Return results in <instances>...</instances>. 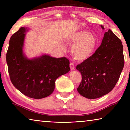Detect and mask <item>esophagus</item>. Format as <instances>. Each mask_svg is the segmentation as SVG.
I'll return each instance as SVG.
<instances>
[{
  "mask_svg": "<svg viewBox=\"0 0 130 130\" xmlns=\"http://www.w3.org/2000/svg\"><path fill=\"white\" fill-rule=\"evenodd\" d=\"M70 68L71 70H74V65L73 62H70Z\"/></svg>",
  "mask_w": 130,
  "mask_h": 130,
  "instance_id": "esophagus-1",
  "label": "esophagus"
}]
</instances>
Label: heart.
<instances>
[{"label": "heart", "mask_w": 130, "mask_h": 130, "mask_svg": "<svg viewBox=\"0 0 130 130\" xmlns=\"http://www.w3.org/2000/svg\"><path fill=\"white\" fill-rule=\"evenodd\" d=\"M67 43L73 46L71 48L72 56L78 61L89 58L93 53L97 45L95 36L85 31H78L68 37Z\"/></svg>", "instance_id": "1"}]
</instances>
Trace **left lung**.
Masks as SVG:
<instances>
[{
    "instance_id": "obj_1",
    "label": "left lung",
    "mask_w": 130,
    "mask_h": 130,
    "mask_svg": "<svg viewBox=\"0 0 130 130\" xmlns=\"http://www.w3.org/2000/svg\"><path fill=\"white\" fill-rule=\"evenodd\" d=\"M104 30L103 26H101ZM122 41L111 30L105 32L101 45L76 69L82 80L77 88L81 96L90 99L100 98L115 87L124 67Z\"/></svg>"
}]
</instances>
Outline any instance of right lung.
<instances>
[{
	"instance_id": "right-lung-1",
	"label": "right lung",
	"mask_w": 130,
	"mask_h": 130,
	"mask_svg": "<svg viewBox=\"0 0 130 130\" xmlns=\"http://www.w3.org/2000/svg\"><path fill=\"white\" fill-rule=\"evenodd\" d=\"M27 31L21 27L10 39L6 54L8 73L12 84L22 93L40 99L51 94L56 79L69 71V61L47 55L32 60L26 58L22 49Z\"/></svg>"
}]
</instances>
